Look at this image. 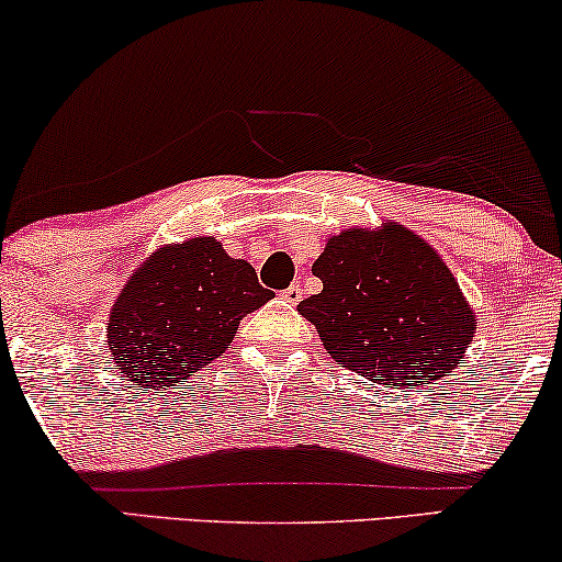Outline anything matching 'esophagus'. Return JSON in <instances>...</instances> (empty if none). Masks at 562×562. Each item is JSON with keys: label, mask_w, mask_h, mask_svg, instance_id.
Returning a JSON list of instances; mask_svg holds the SVG:
<instances>
[{"label": "esophagus", "mask_w": 562, "mask_h": 562, "mask_svg": "<svg viewBox=\"0 0 562 562\" xmlns=\"http://www.w3.org/2000/svg\"><path fill=\"white\" fill-rule=\"evenodd\" d=\"M302 294H304L302 286H299V283H291L289 289L281 291V299H283V302H286V304H291V307H294V304L302 302Z\"/></svg>", "instance_id": "1"}]
</instances>
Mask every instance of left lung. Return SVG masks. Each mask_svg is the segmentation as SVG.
<instances>
[{"instance_id":"8db88e82","label":"left lung","mask_w":562,"mask_h":562,"mask_svg":"<svg viewBox=\"0 0 562 562\" xmlns=\"http://www.w3.org/2000/svg\"><path fill=\"white\" fill-rule=\"evenodd\" d=\"M323 291L299 302L335 361L379 384L426 390L457 367L475 312L434 247L387 224L327 239L312 266Z\"/></svg>"}]
</instances>
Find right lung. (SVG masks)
Listing matches in <instances>:
<instances>
[{
  "mask_svg": "<svg viewBox=\"0 0 562 562\" xmlns=\"http://www.w3.org/2000/svg\"><path fill=\"white\" fill-rule=\"evenodd\" d=\"M271 296L255 268L216 239L159 247L115 299L108 348L131 382L175 387L218 359L239 319Z\"/></svg>",
  "mask_w": 562,
  "mask_h": 562,
  "instance_id": "add662e5",
  "label": "right lung"
}]
</instances>
